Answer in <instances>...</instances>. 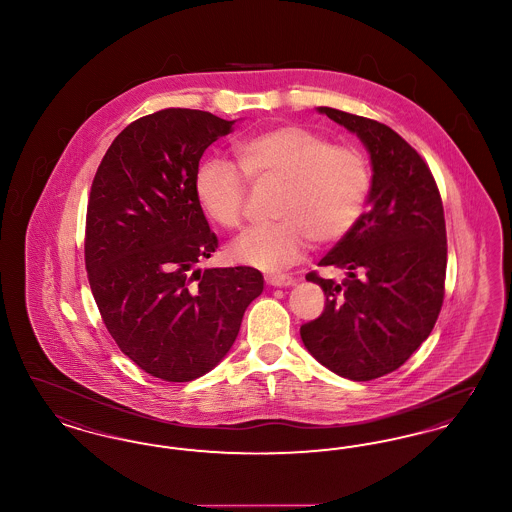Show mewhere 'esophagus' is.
<instances>
[{"mask_svg": "<svg viewBox=\"0 0 512 512\" xmlns=\"http://www.w3.org/2000/svg\"><path fill=\"white\" fill-rule=\"evenodd\" d=\"M265 280H267L268 286H274V288H288L295 282L288 274H268L265 276Z\"/></svg>", "mask_w": 512, "mask_h": 512, "instance_id": "1", "label": "esophagus"}]
</instances>
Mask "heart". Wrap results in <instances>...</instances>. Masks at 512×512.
Instances as JSON below:
<instances>
[{
	"instance_id": "1",
	"label": "heart",
	"mask_w": 512,
	"mask_h": 512,
	"mask_svg": "<svg viewBox=\"0 0 512 512\" xmlns=\"http://www.w3.org/2000/svg\"><path fill=\"white\" fill-rule=\"evenodd\" d=\"M245 177L255 184H278L270 215L232 245V257L263 270L297 263L313 240L336 244L365 215L372 192V169L361 147L332 144L301 124L257 132L236 147ZM226 161H205L195 172V197L205 215L226 230L242 226L247 181Z\"/></svg>"
}]
</instances>
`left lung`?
Wrapping results in <instances>:
<instances>
[{"mask_svg":"<svg viewBox=\"0 0 512 512\" xmlns=\"http://www.w3.org/2000/svg\"><path fill=\"white\" fill-rule=\"evenodd\" d=\"M370 153V209L322 259L343 282L309 272L326 295L320 317L301 326L318 363L366 382L403 365L438 320L445 295L447 236L438 184L424 159L382 122L320 107Z\"/></svg>","mask_w":512,"mask_h":512,"instance_id":"1","label":"left lung"}]
</instances>
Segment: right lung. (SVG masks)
<instances>
[{
    "instance_id": "1",
    "label": "right lung",
    "mask_w": 512,
    "mask_h": 512,
    "mask_svg": "<svg viewBox=\"0 0 512 512\" xmlns=\"http://www.w3.org/2000/svg\"><path fill=\"white\" fill-rule=\"evenodd\" d=\"M234 122L174 107L146 115L113 140L92 182L84 259L99 315L122 353L165 382L219 365L263 292L257 268H197L219 240L195 172Z\"/></svg>"
}]
</instances>
